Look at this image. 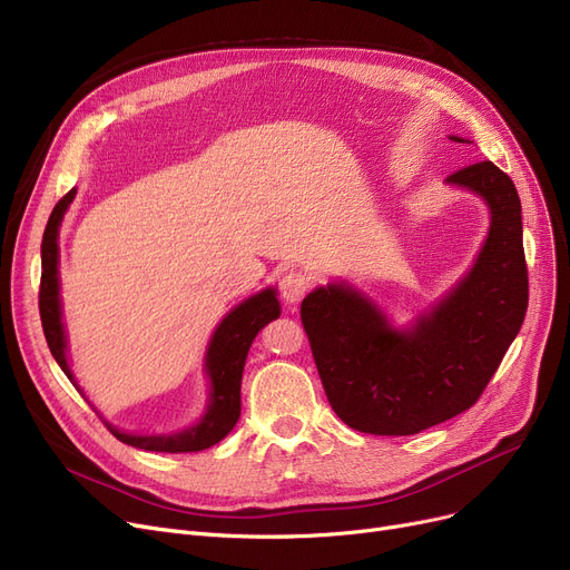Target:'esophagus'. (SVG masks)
Segmentation results:
<instances>
[{"label":"esophagus","mask_w":570,"mask_h":570,"mask_svg":"<svg viewBox=\"0 0 570 570\" xmlns=\"http://www.w3.org/2000/svg\"><path fill=\"white\" fill-rule=\"evenodd\" d=\"M278 287H281V296L285 299V304H299L311 287V278L306 271L292 268L281 278Z\"/></svg>","instance_id":"esophagus-1"}]
</instances>
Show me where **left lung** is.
I'll return each instance as SVG.
<instances>
[{
	"mask_svg": "<svg viewBox=\"0 0 570 570\" xmlns=\"http://www.w3.org/2000/svg\"><path fill=\"white\" fill-rule=\"evenodd\" d=\"M445 183L482 197L490 234L466 278L411 330H394L347 283L317 287L302 302L322 387L334 413L362 433L411 436L469 411L524 322L529 278L514 183L487 159Z\"/></svg>",
	"mask_w": 570,
	"mask_h": 570,
	"instance_id": "8db88e82",
	"label": "left lung"
}]
</instances>
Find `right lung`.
<instances>
[{
  "label": "right lung",
  "mask_w": 570,
  "mask_h": 570,
  "mask_svg": "<svg viewBox=\"0 0 570 570\" xmlns=\"http://www.w3.org/2000/svg\"><path fill=\"white\" fill-rule=\"evenodd\" d=\"M76 197V189L69 193L52 208L43 240H41V289H39V313L46 343L52 357L73 381L69 362H67V336L62 324V306H60V278H58V234L60 223L69 204ZM281 315V304L274 287H266L250 299L238 304L229 311L215 330L208 350H206V373L210 381V396L204 417L189 429L174 433H155V436H139V433H125L108 422L114 436L131 448H141L150 452H199L215 443H220L234 429L240 415V377L246 366L248 350L259 334L262 327L271 320ZM76 385V383H73Z\"/></svg>",
  "instance_id": "add662e5"
}]
</instances>
